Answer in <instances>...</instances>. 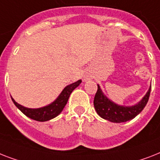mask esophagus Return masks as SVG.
Returning <instances> with one entry per match:
<instances>
[{
  "instance_id": "obj_1",
  "label": "esophagus",
  "mask_w": 160,
  "mask_h": 160,
  "mask_svg": "<svg viewBox=\"0 0 160 160\" xmlns=\"http://www.w3.org/2000/svg\"><path fill=\"white\" fill-rule=\"evenodd\" d=\"M88 79H90V78H89V77H88V76H86V77H84V80H88Z\"/></svg>"
}]
</instances>
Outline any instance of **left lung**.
<instances>
[{
	"label": "left lung",
	"instance_id": "left-lung-1",
	"mask_svg": "<svg viewBox=\"0 0 160 160\" xmlns=\"http://www.w3.org/2000/svg\"><path fill=\"white\" fill-rule=\"evenodd\" d=\"M151 85L143 98L133 106L118 105L110 100L105 95L101 87L98 84V92L94 98V107L97 113L102 118L114 123H121L131 121L142 112L149 101Z\"/></svg>",
	"mask_w": 160,
	"mask_h": 160
}]
</instances>
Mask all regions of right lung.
<instances>
[{"label":"right lung","instance_id":"right-lung-1","mask_svg":"<svg viewBox=\"0 0 160 160\" xmlns=\"http://www.w3.org/2000/svg\"><path fill=\"white\" fill-rule=\"evenodd\" d=\"M81 82L82 80H78L73 83L68 85L63 88L59 96L53 102H51L50 104L47 105L45 107H39V108H28L17 103L12 98V97L11 99L18 109L29 118L37 121H47L51 119L55 118L56 116H58L62 112L68 101L70 94L72 92V91L75 88L80 85Z\"/></svg>","mask_w":160,"mask_h":160}]
</instances>
